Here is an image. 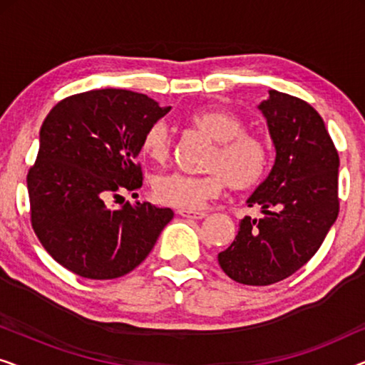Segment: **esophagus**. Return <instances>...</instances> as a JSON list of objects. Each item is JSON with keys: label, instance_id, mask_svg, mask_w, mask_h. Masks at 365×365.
Listing matches in <instances>:
<instances>
[{"label": "esophagus", "instance_id": "esophagus-1", "mask_svg": "<svg viewBox=\"0 0 365 365\" xmlns=\"http://www.w3.org/2000/svg\"><path fill=\"white\" fill-rule=\"evenodd\" d=\"M178 214H179V216L189 217V219L206 217V212H204V211H192V209H178Z\"/></svg>", "mask_w": 365, "mask_h": 365}]
</instances>
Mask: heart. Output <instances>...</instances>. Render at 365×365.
<instances>
[{"label":"heart","mask_w":365,"mask_h":365,"mask_svg":"<svg viewBox=\"0 0 365 365\" xmlns=\"http://www.w3.org/2000/svg\"><path fill=\"white\" fill-rule=\"evenodd\" d=\"M187 123L211 141L214 149L206 161L207 174H161L154 179L153 194L159 202L181 209H197L216 197L226 186L249 191L262 182L271 168V148L257 134L246 133V123L237 114L221 108H204L191 113ZM143 156L163 164L171 154L168 126L154 123L143 134Z\"/></svg>","instance_id":"obj_1"}]
</instances>
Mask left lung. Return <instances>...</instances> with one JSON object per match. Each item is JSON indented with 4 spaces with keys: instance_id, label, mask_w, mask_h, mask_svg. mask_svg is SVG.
<instances>
[{
    "instance_id": "8db88e82",
    "label": "left lung",
    "mask_w": 365,
    "mask_h": 365,
    "mask_svg": "<svg viewBox=\"0 0 365 365\" xmlns=\"http://www.w3.org/2000/svg\"><path fill=\"white\" fill-rule=\"evenodd\" d=\"M259 109L276 163L247 206H261L264 216L244 217L234 242L217 254L222 271L246 286L292 276L317 252L339 214V154L319 113L276 89Z\"/></svg>"
}]
</instances>
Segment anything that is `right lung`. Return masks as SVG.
<instances>
[{
    "label": "right lung",
    "mask_w": 365,
    "mask_h": 365,
    "mask_svg": "<svg viewBox=\"0 0 365 365\" xmlns=\"http://www.w3.org/2000/svg\"><path fill=\"white\" fill-rule=\"evenodd\" d=\"M169 111L146 94L109 88L63 99L44 119L26 179L31 226L68 271L121 277L148 257L173 219L171 209L151 202L109 206L143 186V134Z\"/></svg>",
    "instance_id": "right-lung-1"
}]
</instances>
